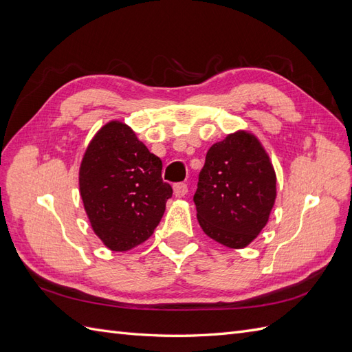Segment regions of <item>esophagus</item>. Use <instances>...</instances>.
Instances as JSON below:
<instances>
[{"label": "esophagus", "instance_id": "esophagus-1", "mask_svg": "<svg viewBox=\"0 0 352 352\" xmlns=\"http://www.w3.org/2000/svg\"><path fill=\"white\" fill-rule=\"evenodd\" d=\"M173 192L176 198H184L188 194V186L185 184H176L173 186Z\"/></svg>", "mask_w": 352, "mask_h": 352}]
</instances>
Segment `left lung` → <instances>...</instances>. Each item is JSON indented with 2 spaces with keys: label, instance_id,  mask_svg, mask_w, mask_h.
<instances>
[{
  "label": "left lung",
  "instance_id": "left-lung-1",
  "mask_svg": "<svg viewBox=\"0 0 352 352\" xmlns=\"http://www.w3.org/2000/svg\"><path fill=\"white\" fill-rule=\"evenodd\" d=\"M276 172L263 144L236 131L212 144L194 195L197 219L207 236L241 250L267 225L276 201Z\"/></svg>",
  "mask_w": 352,
  "mask_h": 352
}]
</instances>
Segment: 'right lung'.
Returning <instances> with one entry per match:
<instances>
[{
	"instance_id": "add662e5",
	"label": "right lung",
	"mask_w": 352,
	"mask_h": 352,
	"mask_svg": "<svg viewBox=\"0 0 352 352\" xmlns=\"http://www.w3.org/2000/svg\"><path fill=\"white\" fill-rule=\"evenodd\" d=\"M162 160L129 124L110 120L94 135L79 167V192L95 235L111 251H129L150 238L173 190Z\"/></svg>"
}]
</instances>
